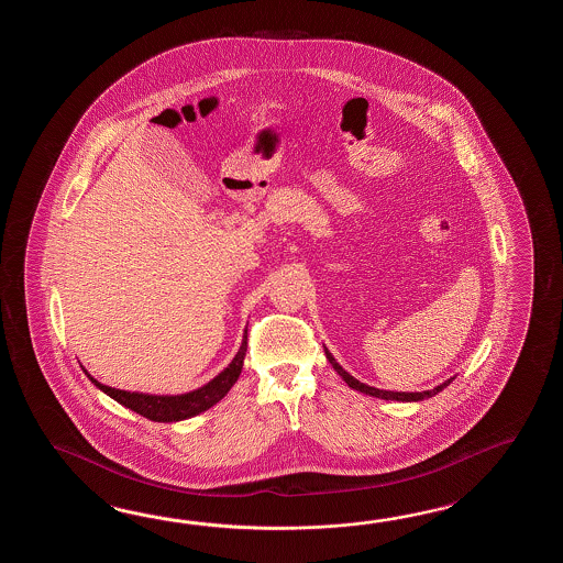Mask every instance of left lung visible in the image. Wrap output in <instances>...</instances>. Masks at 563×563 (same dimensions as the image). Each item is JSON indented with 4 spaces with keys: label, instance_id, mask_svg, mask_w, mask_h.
Here are the masks:
<instances>
[{
    "label": "left lung",
    "instance_id": "8db88e82",
    "mask_svg": "<svg viewBox=\"0 0 563 563\" xmlns=\"http://www.w3.org/2000/svg\"><path fill=\"white\" fill-rule=\"evenodd\" d=\"M325 358L334 366V371L346 380L350 388H354V390H358V393H364V395L376 396V398H384V400H398V402H419V400H424V398H431V396L446 388L449 384L453 383V378H455V376H453V378L444 380L443 384H439L437 388L424 390V393H395V390H380V388H374V386H368V384L360 383V380H356L352 374H347V372L335 362L334 356H332L328 350H325Z\"/></svg>",
    "mask_w": 563,
    "mask_h": 563
}]
</instances>
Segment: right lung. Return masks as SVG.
I'll return each mask as SVG.
<instances>
[{
    "mask_svg": "<svg viewBox=\"0 0 563 563\" xmlns=\"http://www.w3.org/2000/svg\"><path fill=\"white\" fill-rule=\"evenodd\" d=\"M245 352H247V335H243L240 352L235 354V358L231 360V364L225 371L217 374L211 383H207L187 395L156 396L119 390V388L98 383L85 368L82 371L90 378V383H95L96 388H100L104 395L114 398L122 407L131 408L144 419L155 420V422H177V420L191 419L195 415L205 412L207 408L213 407L223 396L228 395L231 386L240 378Z\"/></svg>",
    "mask_w": 563,
    "mask_h": 563,
    "instance_id": "add662e5",
    "label": "right lung"
}]
</instances>
